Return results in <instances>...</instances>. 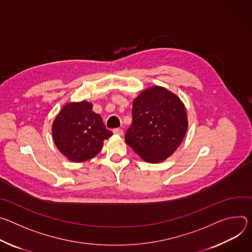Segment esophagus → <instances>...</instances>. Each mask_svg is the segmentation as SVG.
Wrapping results in <instances>:
<instances>
[{
  "mask_svg": "<svg viewBox=\"0 0 252 252\" xmlns=\"http://www.w3.org/2000/svg\"><path fill=\"white\" fill-rule=\"evenodd\" d=\"M113 133L121 136V135H123V130L121 128H115V129H113Z\"/></svg>",
  "mask_w": 252,
  "mask_h": 252,
  "instance_id": "obj_1",
  "label": "esophagus"
}]
</instances>
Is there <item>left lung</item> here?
Returning <instances> with one entry per match:
<instances>
[{
    "label": "left lung",
    "mask_w": 252,
    "mask_h": 252,
    "mask_svg": "<svg viewBox=\"0 0 252 252\" xmlns=\"http://www.w3.org/2000/svg\"><path fill=\"white\" fill-rule=\"evenodd\" d=\"M132 118L125 141L149 163H160L171 156L188 128L183 102L161 86L147 88L134 99Z\"/></svg>",
    "instance_id": "8db88e82"
}]
</instances>
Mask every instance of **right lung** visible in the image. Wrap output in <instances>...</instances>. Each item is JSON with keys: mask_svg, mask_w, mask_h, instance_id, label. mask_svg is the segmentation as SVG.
Wrapping results in <instances>:
<instances>
[{"mask_svg": "<svg viewBox=\"0 0 252 252\" xmlns=\"http://www.w3.org/2000/svg\"><path fill=\"white\" fill-rule=\"evenodd\" d=\"M92 108V103L87 101L67 103L52 124L55 145L72 162L94 158L101 151L105 139L113 135Z\"/></svg>", "mask_w": 252, "mask_h": 252, "instance_id": "add662e5", "label": "right lung"}]
</instances>
